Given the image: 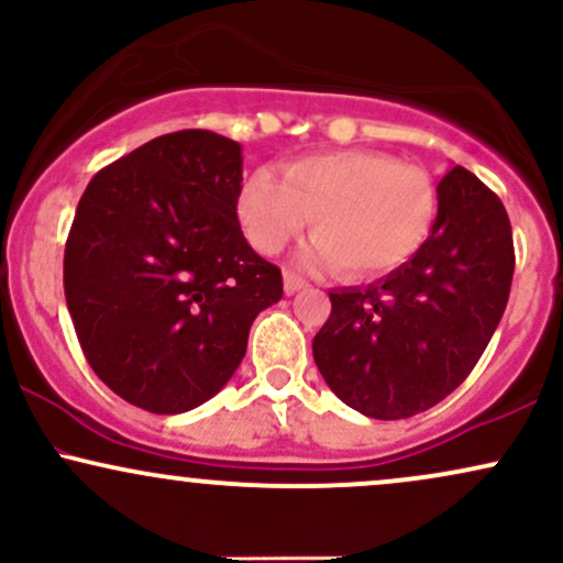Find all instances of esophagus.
<instances>
[{
    "label": "esophagus",
    "mask_w": 563,
    "mask_h": 563,
    "mask_svg": "<svg viewBox=\"0 0 563 563\" xmlns=\"http://www.w3.org/2000/svg\"><path fill=\"white\" fill-rule=\"evenodd\" d=\"M303 286H307V283H303L299 275H294V273H286V275H283V288H286V294H288V296H290V294H296V290H301Z\"/></svg>",
    "instance_id": "1"
}]
</instances>
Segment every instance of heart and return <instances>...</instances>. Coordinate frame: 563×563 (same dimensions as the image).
<instances>
[{"instance_id": "obj_1", "label": "heart", "mask_w": 563, "mask_h": 563, "mask_svg": "<svg viewBox=\"0 0 563 563\" xmlns=\"http://www.w3.org/2000/svg\"><path fill=\"white\" fill-rule=\"evenodd\" d=\"M235 209L243 235L262 254H277L312 217L301 264H341L352 277H378L402 267L429 238L437 187L423 169L384 153H314L286 164L283 177L269 166L251 172Z\"/></svg>"}]
</instances>
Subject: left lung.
I'll return each instance as SVG.
<instances>
[{"label": "left lung", "mask_w": 563, "mask_h": 563, "mask_svg": "<svg viewBox=\"0 0 563 563\" xmlns=\"http://www.w3.org/2000/svg\"><path fill=\"white\" fill-rule=\"evenodd\" d=\"M437 198L412 260L371 286L331 290V318L312 341L335 397L378 421L455 391L506 312L516 260L500 198L463 166L439 179Z\"/></svg>", "instance_id": "obj_1"}]
</instances>
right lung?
<instances>
[{"label":"right lung","mask_w":563,"mask_h":563,"mask_svg":"<svg viewBox=\"0 0 563 563\" xmlns=\"http://www.w3.org/2000/svg\"><path fill=\"white\" fill-rule=\"evenodd\" d=\"M243 147L206 129L97 172L76 206L63 286L97 378L156 416L203 405L241 365L280 269L238 222Z\"/></svg>","instance_id":"1"}]
</instances>
